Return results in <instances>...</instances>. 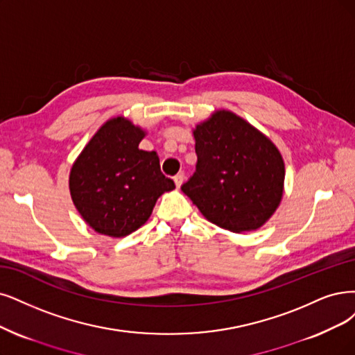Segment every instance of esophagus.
I'll return each instance as SVG.
<instances>
[{"mask_svg":"<svg viewBox=\"0 0 355 355\" xmlns=\"http://www.w3.org/2000/svg\"><path fill=\"white\" fill-rule=\"evenodd\" d=\"M182 181H184V174H182V173H180V174H177V175L174 177V182H175V186H177L178 189L181 187Z\"/></svg>","mask_w":355,"mask_h":355,"instance_id":"34e87169","label":"esophagus"}]
</instances>
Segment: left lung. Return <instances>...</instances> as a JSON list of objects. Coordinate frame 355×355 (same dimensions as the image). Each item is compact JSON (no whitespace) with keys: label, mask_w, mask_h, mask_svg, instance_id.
Instances as JSON below:
<instances>
[{"label":"left lung","mask_w":355,"mask_h":355,"mask_svg":"<svg viewBox=\"0 0 355 355\" xmlns=\"http://www.w3.org/2000/svg\"><path fill=\"white\" fill-rule=\"evenodd\" d=\"M193 137L198 164L182 193L219 228L241 234L263 227L284 196L285 162L275 143L228 110L196 124Z\"/></svg>","instance_id":"left-lung-1"}]
</instances>
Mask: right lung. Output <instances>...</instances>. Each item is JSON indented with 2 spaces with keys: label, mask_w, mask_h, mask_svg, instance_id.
Instances as JSON below:
<instances>
[{
  "label": "right lung",
  "mask_w": 355,
  "mask_h": 355,
  "mask_svg": "<svg viewBox=\"0 0 355 355\" xmlns=\"http://www.w3.org/2000/svg\"><path fill=\"white\" fill-rule=\"evenodd\" d=\"M146 130L118 115L92 136L70 169L71 200L98 234L121 239L146 224L156 200L175 189L155 150L139 149Z\"/></svg>",
  "instance_id": "right-lung-1"
}]
</instances>
